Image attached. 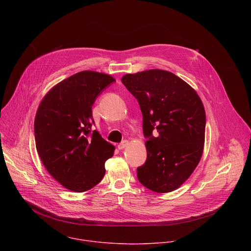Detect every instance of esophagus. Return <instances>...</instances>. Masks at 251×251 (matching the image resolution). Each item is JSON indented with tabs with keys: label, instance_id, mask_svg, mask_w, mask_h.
Returning <instances> with one entry per match:
<instances>
[{
	"label": "esophagus",
	"instance_id": "34e87169",
	"mask_svg": "<svg viewBox=\"0 0 251 251\" xmlns=\"http://www.w3.org/2000/svg\"><path fill=\"white\" fill-rule=\"evenodd\" d=\"M128 145H129V141L124 140L123 142H121L120 144L118 145V149H119V150H123V149H125Z\"/></svg>",
	"mask_w": 251,
	"mask_h": 251
}]
</instances>
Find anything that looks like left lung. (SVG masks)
<instances>
[{
    "label": "left lung",
    "instance_id": "obj_1",
    "mask_svg": "<svg viewBox=\"0 0 251 251\" xmlns=\"http://www.w3.org/2000/svg\"><path fill=\"white\" fill-rule=\"evenodd\" d=\"M121 81L138 100L143 131L148 138L147 160L137 169L138 180L153 192H173L188 180L201 161L205 132L203 104L191 85L170 71L128 74Z\"/></svg>",
    "mask_w": 251,
    "mask_h": 251
}]
</instances>
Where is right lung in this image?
<instances>
[{
	"mask_svg": "<svg viewBox=\"0 0 251 251\" xmlns=\"http://www.w3.org/2000/svg\"><path fill=\"white\" fill-rule=\"evenodd\" d=\"M115 79L106 74L84 70L54 85L43 98L34 118L39 156L50 176L65 189L83 193L101 182L104 164L115 147L97 131L92 105Z\"/></svg>",
	"mask_w": 251,
	"mask_h": 251,
	"instance_id": "obj_1",
	"label": "right lung"
}]
</instances>
